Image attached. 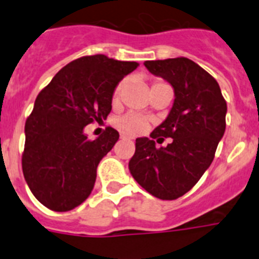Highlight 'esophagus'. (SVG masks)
<instances>
[{
    "instance_id": "34e87169",
    "label": "esophagus",
    "mask_w": 259,
    "mask_h": 259,
    "mask_svg": "<svg viewBox=\"0 0 259 259\" xmlns=\"http://www.w3.org/2000/svg\"><path fill=\"white\" fill-rule=\"evenodd\" d=\"M120 139H122V140H131L132 137L128 136V135H125V134H120Z\"/></svg>"
}]
</instances>
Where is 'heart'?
<instances>
[{"mask_svg":"<svg viewBox=\"0 0 259 259\" xmlns=\"http://www.w3.org/2000/svg\"><path fill=\"white\" fill-rule=\"evenodd\" d=\"M124 84L125 81L124 80H122V81L118 83V85L115 87V89H114V95H113L114 100H118V97L120 96V92H122ZM159 84H164V83L157 81V83L153 84V87L159 85ZM116 125H118L122 131L127 132V134L137 135V134H141V132L148 127V120H146V118H144L143 115H139V114H135V113H128L125 114V115L120 116L119 119H116Z\"/></svg>","mask_w":259,"mask_h":259,"instance_id":"b5f03b06","label":"heart"}]
</instances>
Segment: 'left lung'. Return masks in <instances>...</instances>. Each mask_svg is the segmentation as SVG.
<instances>
[{
	"label": "left lung",
	"instance_id": "left-lung-1",
	"mask_svg": "<svg viewBox=\"0 0 259 259\" xmlns=\"http://www.w3.org/2000/svg\"><path fill=\"white\" fill-rule=\"evenodd\" d=\"M144 65L172 87L175 100L167 118L150 134L152 139H136L128 168L154 197L175 200L191 191L211 164L226 131L227 104L217 80L191 59L179 57ZM159 136L173 141L155 148L154 139Z\"/></svg>",
	"mask_w": 259,
	"mask_h": 259
}]
</instances>
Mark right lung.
<instances>
[{
    "label": "right lung",
    "instance_id": "right-lung-1",
    "mask_svg": "<svg viewBox=\"0 0 259 259\" xmlns=\"http://www.w3.org/2000/svg\"><path fill=\"white\" fill-rule=\"evenodd\" d=\"M137 66L102 54L83 57L59 70L38 93L24 127L22 168L33 196L48 209L68 211L88 198L98 163L119 134L107 127L88 140L84 128L107 118L114 89Z\"/></svg>",
    "mask_w": 259,
    "mask_h": 259
}]
</instances>
